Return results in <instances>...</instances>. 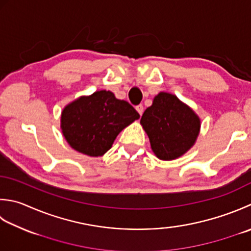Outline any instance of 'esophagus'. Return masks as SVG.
<instances>
[{
  "mask_svg": "<svg viewBox=\"0 0 251 251\" xmlns=\"http://www.w3.org/2000/svg\"><path fill=\"white\" fill-rule=\"evenodd\" d=\"M136 111L139 113V115L141 116L142 113H144V106H142V104H138L136 106Z\"/></svg>",
  "mask_w": 251,
  "mask_h": 251,
  "instance_id": "1",
  "label": "esophagus"
}]
</instances>
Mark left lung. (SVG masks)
<instances>
[{
    "label": "left lung",
    "mask_w": 251,
    "mask_h": 251,
    "mask_svg": "<svg viewBox=\"0 0 251 251\" xmlns=\"http://www.w3.org/2000/svg\"><path fill=\"white\" fill-rule=\"evenodd\" d=\"M140 124L156 158L172 161L193 148L199 136L201 121L175 95L161 91L144 112Z\"/></svg>",
    "instance_id": "8db88e82"
}]
</instances>
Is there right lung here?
<instances>
[{"label": "right lung", "mask_w": 251, "mask_h": 251, "mask_svg": "<svg viewBox=\"0 0 251 251\" xmlns=\"http://www.w3.org/2000/svg\"><path fill=\"white\" fill-rule=\"evenodd\" d=\"M128 102L116 99L106 90L81 96L64 107L61 129L74 150L89 156H101L112 148L120 132L139 119Z\"/></svg>", "instance_id": "1"}]
</instances>
